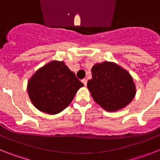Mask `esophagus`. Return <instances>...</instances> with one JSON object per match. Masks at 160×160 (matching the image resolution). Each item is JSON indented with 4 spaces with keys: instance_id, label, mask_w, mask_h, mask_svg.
Segmentation results:
<instances>
[{
    "instance_id": "34e87169",
    "label": "esophagus",
    "mask_w": 160,
    "mask_h": 160,
    "mask_svg": "<svg viewBox=\"0 0 160 160\" xmlns=\"http://www.w3.org/2000/svg\"><path fill=\"white\" fill-rule=\"evenodd\" d=\"M82 83L83 84H84V86H87V79H82Z\"/></svg>"
}]
</instances>
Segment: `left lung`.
Returning a JSON list of instances; mask_svg holds the SVG:
<instances>
[{
	"instance_id": "obj_1",
	"label": "left lung",
	"mask_w": 160,
	"mask_h": 160,
	"mask_svg": "<svg viewBox=\"0 0 160 160\" xmlns=\"http://www.w3.org/2000/svg\"><path fill=\"white\" fill-rule=\"evenodd\" d=\"M87 87L94 101L107 111L128 106L136 93L131 75L121 66L110 62L95 64Z\"/></svg>"
}]
</instances>
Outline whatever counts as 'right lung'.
Returning <instances> with one entry per match:
<instances>
[{"instance_id": "add662e5", "label": "right lung", "mask_w": 160, "mask_h": 160, "mask_svg": "<svg viewBox=\"0 0 160 160\" xmlns=\"http://www.w3.org/2000/svg\"><path fill=\"white\" fill-rule=\"evenodd\" d=\"M83 86L64 62L52 61L30 78L27 90L37 109L55 114L70 105L78 90Z\"/></svg>"}]
</instances>
